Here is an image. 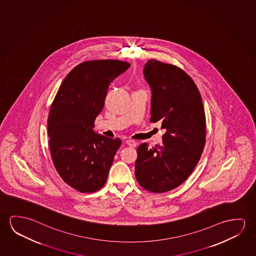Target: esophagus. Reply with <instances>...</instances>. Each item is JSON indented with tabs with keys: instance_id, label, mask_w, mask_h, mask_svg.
<instances>
[{
	"instance_id": "34e87169",
	"label": "esophagus",
	"mask_w": 256,
	"mask_h": 256,
	"mask_svg": "<svg viewBox=\"0 0 256 256\" xmlns=\"http://www.w3.org/2000/svg\"><path fill=\"white\" fill-rule=\"evenodd\" d=\"M126 144L130 147H136V142L133 141V140H126Z\"/></svg>"
}]
</instances>
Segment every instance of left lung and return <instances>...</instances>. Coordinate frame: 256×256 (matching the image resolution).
<instances>
[{
  "label": "left lung",
  "mask_w": 256,
  "mask_h": 256,
  "mask_svg": "<svg viewBox=\"0 0 256 256\" xmlns=\"http://www.w3.org/2000/svg\"><path fill=\"white\" fill-rule=\"evenodd\" d=\"M152 90L150 122L166 130L162 144L138 146L136 178L144 189L165 192L181 185L197 166L206 142L200 91L179 67L150 59L144 67Z\"/></svg>",
  "instance_id": "1"
}]
</instances>
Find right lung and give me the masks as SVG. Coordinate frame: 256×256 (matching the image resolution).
<instances>
[{
	"label": "right lung",
	"instance_id": "1",
	"mask_svg": "<svg viewBox=\"0 0 256 256\" xmlns=\"http://www.w3.org/2000/svg\"><path fill=\"white\" fill-rule=\"evenodd\" d=\"M130 64L120 60H92L75 66L59 88L48 118L50 149L64 181L80 192H94L106 182L120 138L96 133L110 82Z\"/></svg>",
	"mask_w": 256,
	"mask_h": 256
}]
</instances>
